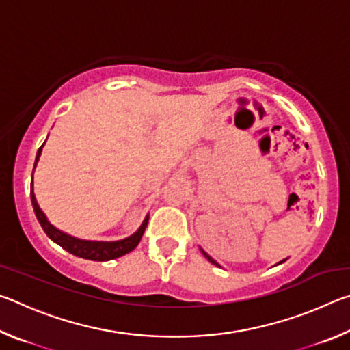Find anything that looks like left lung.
Segmentation results:
<instances>
[{
    "label": "left lung",
    "instance_id": "1",
    "mask_svg": "<svg viewBox=\"0 0 350 350\" xmlns=\"http://www.w3.org/2000/svg\"><path fill=\"white\" fill-rule=\"evenodd\" d=\"M200 252H202V253H204V256H205V258H206V259H208V260H210V262H211V264H216V265H217V262H216V260H215V259H213V258H210V256H208V254H206V253H205V252H204V250H202V248H200Z\"/></svg>",
    "mask_w": 350,
    "mask_h": 350
}]
</instances>
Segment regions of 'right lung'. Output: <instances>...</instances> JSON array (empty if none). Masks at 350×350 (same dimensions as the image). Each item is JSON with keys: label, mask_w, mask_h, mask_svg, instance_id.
I'll return each mask as SVG.
<instances>
[{"label": "right lung", "mask_w": 350, "mask_h": 350, "mask_svg": "<svg viewBox=\"0 0 350 350\" xmlns=\"http://www.w3.org/2000/svg\"><path fill=\"white\" fill-rule=\"evenodd\" d=\"M40 154H41V148L37 152V161H38ZM37 161H35V163H37ZM31 199H32V206H33L35 216H37L40 225L43 227L44 233L49 236L52 241L57 242L58 245L63 247L64 250L75 254V256H79V258L91 259V260H109V259L120 258V256H123V254L133 252L134 248L139 245V242L142 239V236H144V232H145V228L148 225V217H146L144 224L140 225V228L137 230V232H135L133 236H129V238L122 239V241H116V242L81 241V239L72 238V236H69V234L62 233L60 230L52 227V225L47 222L46 216L43 215V211L40 210L37 200H35L32 185H31Z\"/></svg>", "instance_id": "obj_1"}]
</instances>
